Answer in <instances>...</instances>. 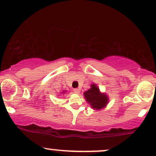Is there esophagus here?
<instances>
[{
	"instance_id": "obj_1",
	"label": "esophagus",
	"mask_w": 156,
	"mask_h": 156,
	"mask_svg": "<svg viewBox=\"0 0 156 156\" xmlns=\"http://www.w3.org/2000/svg\"><path fill=\"white\" fill-rule=\"evenodd\" d=\"M74 92L76 93V94H79L80 93V88H74Z\"/></svg>"
}]
</instances>
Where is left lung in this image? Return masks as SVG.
<instances>
[{"instance_id":"obj_1","label":"left lung","mask_w":156,"mask_h":156,"mask_svg":"<svg viewBox=\"0 0 156 156\" xmlns=\"http://www.w3.org/2000/svg\"><path fill=\"white\" fill-rule=\"evenodd\" d=\"M85 101L94 110H101L107 107L109 97L105 93H101L96 84L90 85V88L84 93Z\"/></svg>"}]
</instances>
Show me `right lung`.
Segmentation results:
<instances>
[{"instance_id":"1","label":"right lung","mask_w":156,"mask_h":156,"mask_svg":"<svg viewBox=\"0 0 156 156\" xmlns=\"http://www.w3.org/2000/svg\"><path fill=\"white\" fill-rule=\"evenodd\" d=\"M66 92V91H63V92H62V93H65Z\"/></svg>"}]
</instances>
